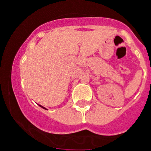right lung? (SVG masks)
<instances>
[{"label": "right lung", "instance_id": "1", "mask_svg": "<svg viewBox=\"0 0 151 151\" xmlns=\"http://www.w3.org/2000/svg\"><path fill=\"white\" fill-rule=\"evenodd\" d=\"M39 105V106H40V107H42V108L43 109H45V110H47V109L46 108H45V107H43V106H41V105H40V104H38Z\"/></svg>", "mask_w": 151, "mask_h": 151}]
</instances>
